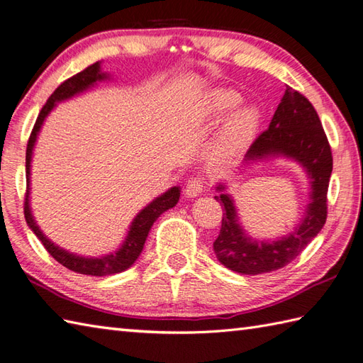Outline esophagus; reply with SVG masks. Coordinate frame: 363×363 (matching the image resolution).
Returning <instances> with one entry per match:
<instances>
[{
  "label": "esophagus",
  "instance_id": "34e87169",
  "mask_svg": "<svg viewBox=\"0 0 363 363\" xmlns=\"http://www.w3.org/2000/svg\"><path fill=\"white\" fill-rule=\"evenodd\" d=\"M184 191H186V195L190 198L198 196L203 191V181L199 179V177H191L186 184V190Z\"/></svg>",
  "mask_w": 363,
  "mask_h": 363
}]
</instances>
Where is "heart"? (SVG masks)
<instances>
[{"mask_svg": "<svg viewBox=\"0 0 363 363\" xmlns=\"http://www.w3.org/2000/svg\"><path fill=\"white\" fill-rule=\"evenodd\" d=\"M240 103V95L233 90H217L209 101L211 117H223ZM259 125V111L252 106H243L233 112L217 142V154L230 157L240 152L250 143Z\"/></svg>", "mask_w": 363, "mask_h": 363, "instance_id": "1", "label": "heart"}]
</instances>
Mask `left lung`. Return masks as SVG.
Instances as JSON below:
<instances>
[{"label": "left lung", "mask_w": 363, "mask_h": 363, "mask_svg": "<svg viewBox=\"0 0 363 363\" xmlns=\"http://www.w3.org/2000/svg\"><path fill=\"white\" fill-rule=\"evenodd\" d=\"M287 156L306 168L312 182L311 203L301 225L287 237L273 242H256L238 225L233 199L218 186L215 199L223 207L221 229L213 251L226 268L242 274L276 272L299 256L325 226L328 217V187L333 173V151L312 103L291 87L273 115L268 129L259 134L246 152V160Z\"/></svg>", "instance_id": "8db88e82"}]
</instances>
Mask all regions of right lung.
Returning a JSON list of instances; mask_svg holds the SVG:
<instances>
[{"instance_id":"add662e5","label":"right lung","mask_w":363,"mask_h":363,"mask_svg":"<svg viewBox=\"0 0 363 363\" xmlns=\"http://www.w3.org/2000/svg\"><path fill=\"white\" fill-rule=\"evenodd\" d=\"M106 78H107L106 73H101V70H99V62H95L60 84V86L52 91L46 104L42 107L40 113H38L35 125L33 128V133L29 135L28 146H26V194H25V206L23 207H25V218H26L28 226L33 229V233L37 235L38 240L43 243L45 250L48 251L60 265L72 269V272L81 273V274H90V276H109L115 273H121L133 265L137 260V257L140 256L152 223L157 220L160 213H164L165 211L172 209L173 206H176V203L179 201V195H181L179 187H173L169 189L167 194L154 199L151 204L146 206L145 209L134 218L126 240L123 242L121 248L112 254H107L104 257H96V259L79 257V256H74L72 252H67L65 250L51 243L35 225L33 213H30V207H29V173H30V156H33L35 138H37L38 130H40L43 125V120L46 118V115L51 112L54 104L72 98L73 95L79 94V91H84L90 86H94L96 81H101Z\"/></svg>"}]
</instances>
